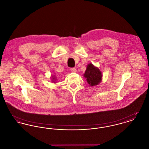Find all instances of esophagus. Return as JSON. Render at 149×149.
Wrapping results in <instances>:
<instances>
[{
	"label": "esophagus",
	"instance_id": "1",
	"mask_svg": "<svg viewBox=\"0 0 149 149\" xmlns=\"http://www.w3.org/2000/svg\"><path fill=\"white\" fill-rule=\"evenodd\" d=\"M70 70H71V71H72V72H77V69H76L75 68H71Z\"/></svg>",
	"mask_w": 149,
	"mask_h": 149
}]
</instances>
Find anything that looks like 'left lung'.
Segmentation results:
<instances>
[{
  "mask_svg": "<svg viewBox=\"0 0 149 149\" xmlns=\"http://www.w3.org/2000/svg\"><path fill=\"white\" fill-rule=\"evenodd\" d=\"M84 78L90 86L98 85L102 81V74L99 69L90 63L87 65L84 74Z\"/></svg>",
  "mask_w": 149,
  "mask_h": 149,
  "instance_id": "obj_1",
  "label": "left lung"
}]
</instances>
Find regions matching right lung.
<instances>
[{
	"label": "right lung",
	"mask_w": 149,
	"mask_h": 149,
	"mask_svg": "<svg viewBox=\"0 0 149 149\" xmlns=\"http://www.w3.org/2000/svg\"><path fill=\"white\" fill-rule=\"evenodd\" d=\"M52 81H53V82H54V83H55V80H56V77H54V75H53V77H52Z\"/></svg>",
	"instance_id": "1"
}]
</instances>
